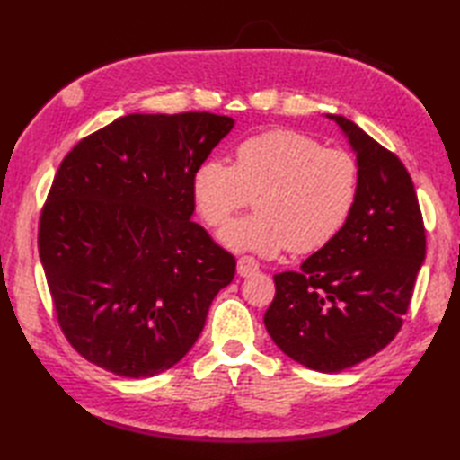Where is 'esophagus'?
<instances>
[{"label":"esophagus","instance_id":"esophagus-1","mask_svg":"<svg viewBox=\"0 0 460 460\" xmlns=\"http://www.w3.org/2000/svg\"><path fill=\"white\" fill-rule=\"evenodd\" d=\"M237 272H239V277H245V279L257 275V272H259V262L252 259V257H241L237 261Z\"/></svg>","mask_w":460,"mask_h":460}]
</instances>
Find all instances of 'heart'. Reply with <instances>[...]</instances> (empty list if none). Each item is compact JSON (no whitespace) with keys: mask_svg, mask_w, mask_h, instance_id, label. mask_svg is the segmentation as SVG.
<instances>
[{"mask_svg":"<svg viewBox=\"0 0 460 460\" xmlns=\"http://www.w3.org/2000/svg\"><path fill=\"white\" fill-rule=\"evenodd\" d=\"M255 195V215L229 223L219 241L235 252L277 257L316 252L346 227L359 195V165L351 154L324 148L312 136L277 128L251 136L235 162L203 160L191 175L199 219L219 227Z\"/></svg>","mask_w":460,"mask_h":460,"instance_id":"obj_1","label":"heart"}]
</instances>
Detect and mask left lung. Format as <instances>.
Listing matches in <instances>:
<instances>
[{"label":"left lung","instance_id":"obj_1","mask_svg":"<svg viewBox=\"0 0 460 460\" xmlns=\"http://www.w3.org/2000/svg\"><path fill=\"white\" fill-rule=\"evenodd\" d=\"M328 119L356 152V208L298 272L275 275L265 326L288 358L338 374L376 356L402 330L425 261V225L403 162L344 116Z\"/></svg>","mask_w":460,"mask_h":460}]
</instances>
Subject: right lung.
<instances>
[{"instance_id": "right-lung-1", "label": "right lung", "mask_w": 460, "mask_h": 460, "mask_svg": "<svg viewBox=\"0 0 460 460\" xmlns=\"http://www.w3.org/2000/svg\"><path fill=\"white\" fill-rule=\"evenodd\" d=\"M235 120L128 114L65 155L39 219V257L65 338L124 377L170 369L199 338L235 257L191 221V175Z\"/></svg>"}]
</instances>
